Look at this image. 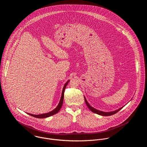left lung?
I'll return each mask as SVG.
<instances>
[{
	"label": "left lung",
	"mask_w": 147,
	"mask_h": 147,
	"mask_svg": "<svg viewBox=\"0 0 147 147\" xmlns=\"http://www.w3.org/2000/svg\"><path fill=\"white\" fill-rule=\"evenodd\" d=\"M84 100H85V102L86 104L87 105V106L88 107V108H89L92 112H93L94 113L97 114H98V115H102V116H110V115H113V114L117 113V112H118L120 110H121V109L123 107H123L119 108V109H118V110H116L113 111H110V112H104V111H102L94 109V107H92L89 104V103L87 102V101H86V98H85V97H84Z\"/></svg>",
	"instance_id": "obj_1"
}]
</instances>
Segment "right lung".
<instances>
[{
  "mask_svg": "<svg viewBox=\"0 0 147 147\" xmlns=\"http://www.w3.org/2000/svg\"><path fill=\"white\" fill-rule=\"evenodd\" d=\"M69 82V80L67 81L65 84L64 85V87L63 88V90H62V96H61V100H60V101H59V104L57 106V107L54 109L53 110H52L51 111L49 112V113H45V114H38V115H34V114H30V113H28V114L29 115H30L31 116H33L34 117H36V118H47V117H50L51 115H53L55 114H57V113L59 112V111L60 110V109H61L62 105H63V98H64V90L65 89V87L67 85V84L68 83V82Z\"/></svg>",
  "mask_w": 147,
  "mask_h": 147,
  "instance_id": "add662e5",
  "label": "right lung"
}]
</instances>
